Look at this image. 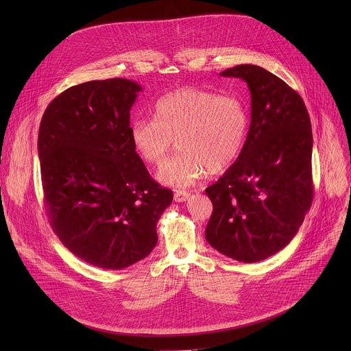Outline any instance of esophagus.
Here are the masks:
<instances>
[{
    "mask_svg": "<svg viewBox=\"0 0 351 351\" xmlns=\"http://www.w3.org/2000/svg\"><path fill=\"white\" fill-rule=\"evenodd\" d=\"M189 197H190V193L186 190H176L173 194V199L176 203H183Z\"/></svg>",
    "mask_w": 351,
    "mask_h": 351,
    "instance_id": "1",
    "label": "esophagus"
}]
</instances>
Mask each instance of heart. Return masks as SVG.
Segmentation results:
<instances>
[{
	"label": "heart",
	"mask_w": 351,
	"mask_h": 351,
	"mask_svg": "<svg viewBox=\"0 0 351 351\" xmlns=\"http://www.w3.org/2000/svg\"><path fill=\"white\" fill-rule=\"evenodd\" d=\"M154 119L138 118L130 125L137 156L160 165L178 141L180 153L169 160L157 179L173 189H186L208 172L229 169L241 156L250 132V110L237 94L186 87L158 98Z\"/></svg>",
	"instance_id": "1"
}]
</instances>
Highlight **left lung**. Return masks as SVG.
<instances>
[{
    "label": "left lung",
    "instance_id": "left-lung-1",
    "mask_svg": "<svg viewBox=\"0 0 351 351\" xmlns=\"http://www.w3.org/2000/svg\"><path fill=\"white\" fill-rule=\"evenodd\" d=\"M221 75L247 83L252 123L239 160L206 189L214 206L206 239L226 257L258 263L290 243L311 207V121L303 98L267 69Z\"/></svg>",
    "mask_w": 351,
    "mask_h": 351
}]
</instances>
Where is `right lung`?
<instances>
[{"mask_svg":"<svg viewBox=\"0 0 351 351\" xmlns=\"http://www.w3.org/2000/svg\"><path fill=\"white\" fill-rule=\"evenodd\" d=\"M141 87L91 80L57 95L38 129L44 208L72 254L122 269L157 245V222L172 190L149 176L130 140V108Z\"/></svg>","mask_w":351,"mask_h":351,"instance_id":"right-lung-1","label":"right lung"}]
</instances>
